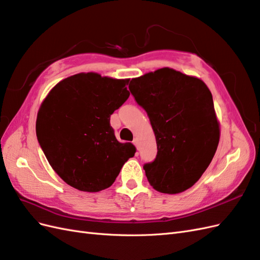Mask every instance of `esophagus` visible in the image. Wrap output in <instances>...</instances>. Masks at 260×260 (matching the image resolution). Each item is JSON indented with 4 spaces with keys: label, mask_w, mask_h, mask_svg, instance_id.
Masks as SVG:
<instances>
[{
    "label": "esophagus",
    "mask_w": 260,
    "mask_h": 260,
    "mask_svg": "<svg viewBox=\"0 0 260 260\" xmlns=\"http://www.w3.org/2000/svg\"><path fill=\"white\" fill-rule=\"evenodd\" d=\"M138 143H139V142H138V139H135V140H133V144H135L136 146H138Z\"/></svg>",
    "instance_id": "1"
}]
</instances>
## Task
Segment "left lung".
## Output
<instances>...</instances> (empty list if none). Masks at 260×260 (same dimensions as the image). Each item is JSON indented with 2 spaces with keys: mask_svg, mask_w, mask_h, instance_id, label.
<instances>
[{
  "mask_svg": "<svg viewBox=\"0 0 260 260\" xmlns=\"http://www.w3.org/2000/svg\"><path fill=\"white\" fill-rule=\"evenodd\" d=\"M129 90L147 113L156 138V158L143 167L149 184L166 194L190 188L209 166L220 139L207 85L165 67L133 78Z\"/></svg>",
  "mask_w": 260,
  "mask_h": 260,
  "instance_id": "left-lung-1",
  "label": "left lung"
}]
</instances>
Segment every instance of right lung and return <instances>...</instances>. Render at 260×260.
Here are the masks:
<instances>
[{"instance_id":"1","label":"right lung","mask_w":260,"mask_h":260,"mask_svg":"<svg viewBox=\"0 0 260 260\" xmlns=\"http://www.w3.org/2000/svg\"><path fill=\"white\" fill-rule=\"evenodd\" d=\"M128 83L80 73L58 82L39 108V143L54 171L77 190H105L135 156V145L120 143L109 123L130 95Z\"/></svg>"}]
</instances>
